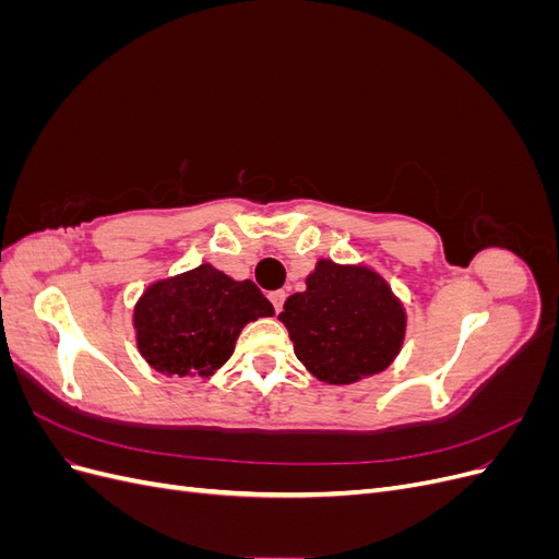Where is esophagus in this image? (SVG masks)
<instances>
[{"instance_id": "1", "label": "esophagus", "mask_w": 559, "mask_h": 559, "mask_svg": "<svg viewBox=\"0 0 559 559\" xmlns=\"http://www.w3.org/2000/svg\"><path fill=\"white\" fill-rule=\"evenodd\" d=\"M284 298H286V292H282V289H277V292H270V300H273V306H275V310L280 312L282 310V306H284Z\"/></svg>"}]
</instances>
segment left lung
Wrapping results in <instances>:
<instances>
[{
    "label": "left lung",
    "instance_id": "1",
    "mask_svg": "<svg viewBox=\"0 0 559 559\" xmlns=\"http://www.w3.org/2000/svg\"><path fill=\"white\" fill-rule=\"evenodd\" d=\"M282 324L310 373L329 384H352L392 364L403 347L405 308L392 286L364 263L319 259L306 292L284 300Z\"/></svg>",
    "mask_w": 559,
    "mask_h": 559
}]
</instances>
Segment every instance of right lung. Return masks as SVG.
<instances>
[{
    "instance_id": "right-lung-1",
    "label": "right lung",
    "mask_w": 559,
    "mask_h": 559,
    "mask_svg": "<svg viewBox=\"0 0 559 559\" xmlns=\"http://www.w3.org/2000/svg\"><path fill=\"white\" fill-rule=\"evenodd\" d=\"M275 308L251 280H233L212 263L148 284L132 326L146 364L167 378H210L235 349L249 321Z\"/></svg>"
}]
</instances>
